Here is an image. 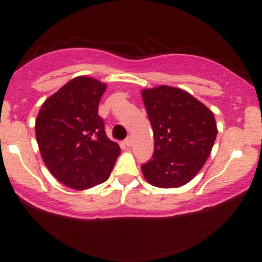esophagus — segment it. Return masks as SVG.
Masks as SVG:
<instances>
[{
    "label": "esophagus",
    "mask_w": 262,
    "mask_h": 262,
    "mask_svg": "<svg viewBox=\"0 0 262 262\" xmlns=\"http://www.w3.org/2000/svg\"><path fill=\"white\" fill-rule=\"evenodd\" d=\"M124 144H125V145H127V146H130V145H132V138L128 137L127 139L124 140Z\"/></svg>",
    "instance_id": "1"
}]
</instances>
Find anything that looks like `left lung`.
<instances>
[{
    "label": "left lung",
    "mask_w": 262,
    "mask_h": 262,
    "mask_svg": "<svg viewBox=\"0 0 262 262\" xmlns=\"http://www.w3.org/2000/svg\"><path fill=\"white\" fill-rule=\"evenodd\" d=\"M154 132V152L141 165L144 177L161 188L180 187L197 175L212 151L217 124L212 111L170 86L141 92Z\"/></svg>",
    "instance_id": "8db88e82"
}]
</instances>
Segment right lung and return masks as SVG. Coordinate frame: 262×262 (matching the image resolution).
<instances>
[{
  "instance_id": "1",
  "label": "right lung",
  "mask_w": 262,
  "mask_h": 262,
  "mask_svg": "<svg viewBox=\"0 0 262 262\" xmlns=\"http://www.w3.org/2000/svg\"><path fill=\"white\" fill-rule=\"evenodd\" d=\"M106 87L91 77H75L44 102L35 121L45 165L56 180L74 189L106 181L121 154L98 116Z\"/></svg>"
}]
</instances>
